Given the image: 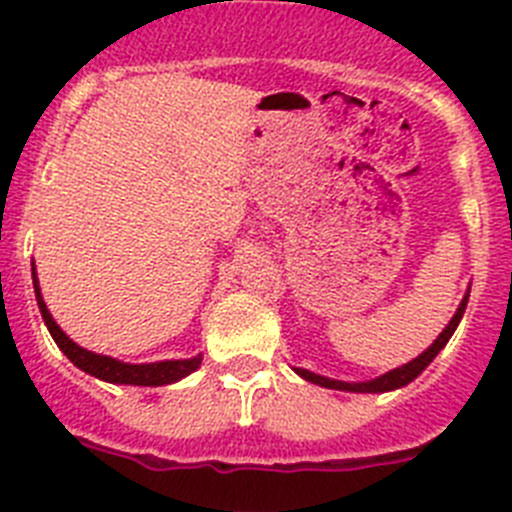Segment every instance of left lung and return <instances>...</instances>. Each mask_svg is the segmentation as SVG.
<instances>
[{"label": "left lung", "instance_id": "left-lung-1", "mask_svg": "<svg viewBox=\"0 0 512 512\" xmlns=\"http://www.w3.org/2000/svg\"><path fill=\"white\" fill-rule=\"evenodd\" d=\"M466 303H469V292L464 295V300H461V305H458L456 316L451 318V323L445 326L443 334L435 339V342L430 344V347L422 352L419 357H414L412 362H406V365H401V368L396 370H388L386 375H381V378H373V381H365V383H347V381H331V378H323V375H316L310 373V370H303V368H295V373L300 375V378H305V381L316 383V386H323V388H334V391H352V393H386V391H393V388H401L406 386V383H412L414 378H417L422 370L430 365L435 357H438L440 349L448 344V339L453 336V331H456L458 321L464 318V310H466Z\"/></svg>", "mask_w": 512, "mask_h": 512}]
</instances>
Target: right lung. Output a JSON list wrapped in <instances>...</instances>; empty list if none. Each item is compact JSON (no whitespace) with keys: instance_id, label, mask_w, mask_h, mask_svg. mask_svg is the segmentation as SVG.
<instances>
[{"instance_id":"obj_1","label":"right lung","mask_w":512,"mask_h":512,"mask_svg":"<svg viewBox=\"0 0 512 512\" xmlns=\"http://www.w3.org/2000/svg\"><path fill=\"white\" fill-rule=\"evenodd\" d=\"M33 287H36V300L38 308H41V316L46 321L48 331L54 336V342L59 344V349L69 360L77 365L85 373L95 375L100 381L106 383H124V386H168V383H176L186 375L194 373L199 365H202V355L191 357V360H165V362H147V365H129V362L113 360L108 355H95V352H87L80 344H74L64 331L56 326V321L48 313L46 303L41 298V287H38L36 277V264H33Z\"/></svg>"}]
</instances>
